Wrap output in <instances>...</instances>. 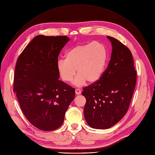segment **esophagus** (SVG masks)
Wrapping results in <instances>:
<instances>
[{"mask_svg":"<svg viewBox=\"0 0 155 155\" xmlns=\"http://www.w3.org/2000/svg\"><path fill=\"white\" fill-rule=\"evenodd\" d=\"M75 92H76V94L77 95H79V94H81V91L79 89H76L75 90Z\"/></svg>","mask_w":155,"mask_h":155,"instance_id":"1","label":"esophagus"}]
</instances>
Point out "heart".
<instances>
[{
  "label": "heart",
  "instance_id": "obj_1",
  "mask_svg": "<svg viewBox=\"0 0 155 155\" xmlns=\"http://www.w3.org/2000/svg\"><path fill=\"white\" fill-rule=\"evenodd\" d=\"M108 60V51L105 46L99 41L78 45L69 49L65 54V59L57 62V69L65 82L72 81L78 76L74 84L81 87L86 81L89 83L97 81L102 76Z\"/></svg>",
  "mask_w": 155,
  "mask_h": 155
}]
</instances>
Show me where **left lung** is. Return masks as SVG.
<instances>
[{"label": "left lung", "instance_id": "8db88e82", "mask_svg": "<svg viewBox=\"0 0 155 155\" xmlns=\"http://www.w3.org/2000/svg\"><path fill=\"white\" fill-rule=\"evenodd\" d=\"M112 51L107 69L96 82L83 88L86 99L84 115L96 129L109 128L126 114L137 82V71L130 50L118 40L107 36Z\"/></svg>", "mask_w": 155, "mask_h": 155}]
</instances>
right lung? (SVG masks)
Masks as SVG:
<instances>
[{
    "mask_svg": "<svg viewBox=\"0 0 155 155\" xmlns=\"http://www.w3.org/2000/svg\"><path fill=\"white\" fill-rule=\"evenodd\" d=\"M69 41L66 36L38 35L20 54L15 66L14 91L22 112L43 131L60 127L75 97V89L59 80L58 55Z\"/></svg>",
    "mask_w": 155,
    "mask_h": 155,
    "instance_id": "1",
    "label": "right lung"
}]
</instances>
